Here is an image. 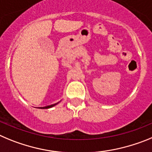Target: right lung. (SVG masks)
<instances>
[{"label":"right lung","instance_id":"1","mask_svg":"<svg viewBox=\"0 0 152 152\" xmlns=\"http://www.w3.org/2000/svg\"><path fill=\"white\" fill-rule=\"evenodd\" d=\"M57 104H51V105H48V106H46V107H41V108H44V109H47V108H50V107H54V105H56Z\"/></svg>","mask_w":152,"mask_h":152}]
</instances>
